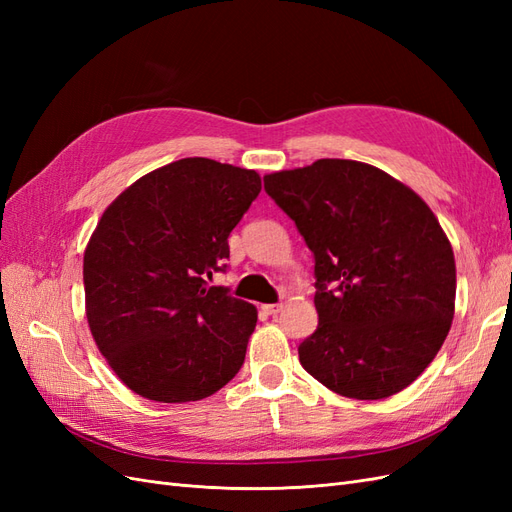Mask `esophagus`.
Wrapping results in <instances>:
<instances>
[{
    "label": "esophagus",
    "instance_id": "obj_1",
    "mask_svg": "<svg viewBox=\"0 0 512 512\" xmlns=\"http://www.w3.org/2000/svg\"><path fill=\"white\" fill-rule=\"evenodd\" d=\"M262 309H265V314L269 316H277L284 309V303H271V305H262Z\"/></svg>",
    "mask_w": 512,
    "mask_h": 512
}]
</instances>
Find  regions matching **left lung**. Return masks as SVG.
Returning a JSON list of instances; mask_svg holds the SVG:
<instances>
[{
	"mask_svg": "<svg viewBox=\"0 0 512 512\" xmlns=\"http://www.w3.org/2000/svg\"><path fill=\"white\" fill-rule=\"evenodd\" d=\"M265 190L316 260L318 329L299 346L307 374L352 399L404 391L455 316V256L436 215L406 183L354 160L265 175Z\"/></svg>",
	"mask_w": 512,
	"mask_h": 512,
	"instance_id": "1",
	"label": "left lung"
}]
</instances>
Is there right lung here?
<instances>
[{"label": "right lung", "instance_id": "add662e5", "mask_svg": "<svg viewBox=\"0 0 512 512\" xmlns=\"http://www.w3.org/2000/svg\"><path fill=\"white\" fill-rule=\"evenodd\" d=\"M260 188L256 170L183 158L136 179L102 213L83 258L85 314L136 395L185 404L237 376L258 312L207 280L224 269L230 230Z\"/></svg>", "mask_w": 512, "mask_h": 512}]
</instances>
